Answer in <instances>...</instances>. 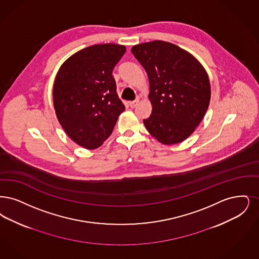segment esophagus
Segmentation results:
<instances>
[{"mask_svg":"<svg viewBox=\"0 0 259 259\" xmlns=\"http://www.w3.org/2000/svg\"><path fill=\"white\" fill-rule=\"evenodd\" d=\"M138 102H139L138 100H135V101H130V102H128V105H130V107L135 108V106L138 104Z\"/></svg>","mask_w":259,"mask_h":259,"instance_id":"1","label":"esophagus"}]
</instances>
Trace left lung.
<instances>
[{
    "instance_id": "obj_1",
    "label": "left lung",
    "mask_w": 259,
    "mask_h": 259,
    "mask_svg": "<svg viewBox=\"0 0 259 259\" xmlns=\"http://www.w3.org/2000/svg\"><path fill=\"white\" fill-rule=\"evenodd\" d=\"M132 53L150 84L152 114L143 120L147 131L162 144L180 143L200 124L210 103L205 68L191 53L167 41L135 45Z\"/></svg>"
}]
</instances>
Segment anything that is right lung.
<instances>
[{"label":"right lung","instance_id":"right-lung-1","mask_svg":"<svg viewBox=\"0 0 259 259\" xmlns=\"http://www.w3.org/2000/svg\"><path fill=\"white\" fill-rule=\"evenodd\" d=\"M124 53V45H92L69 57L57 72L53 86L57 119L80 146L89 150L101 146L124 112L112 71Z\"/></svg>","mask_w":259,"mask_h":259}]
</instances>
